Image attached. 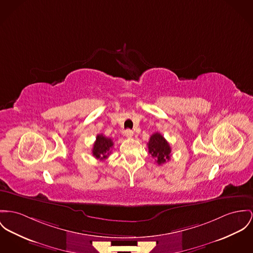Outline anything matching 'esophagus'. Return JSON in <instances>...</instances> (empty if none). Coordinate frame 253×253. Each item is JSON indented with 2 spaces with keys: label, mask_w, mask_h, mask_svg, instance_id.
Listing matches in <instances>:
<instances>
[{
  "label": "esophagus",
  "mask_w": 253,
  "mask_h": 253,
  "mask_svg": "<svg viewBox=\"0 0 253 253\" xmlns=\"http://www.w3.org/2000/svg\"><path fill=\"white\" fill-rule=\"evenodd\" d=\"M124 134H125V136H127V137H132V136H134V132L132 130H130V129L126 130L124 132Z\"/></svg>",
  "instance_id": "34e87169"
}]
</instances>
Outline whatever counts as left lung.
Wrapping results in <instances>:
<instances>
[{
	"label": "left lung",
	"mask_w": 253,
	"mask_h": 253,
	"mask_svg": "<svg viewBox=\"0 0 253 253\" xmlns=\"http://www.w3.org/2000/svg\"><path fill=\"white\" fill-rule=\"evenodd\" d=\"M147 146L149 153L155 159L158 165L165 164L170 159V145L160 133H155L150 136Z\"/></svg>",
	"instance_id": "obj_1"
}]
</instances>
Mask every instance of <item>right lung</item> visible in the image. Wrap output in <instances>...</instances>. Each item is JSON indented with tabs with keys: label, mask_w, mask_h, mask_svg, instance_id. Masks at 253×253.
Returning <instances> with one entry per match:
<instances>
[{
	"label": "right lung",
	"mask_w": 253,
	"mask_h": 253,
	"mask_svg": "<svg viewBox=\"0 0 253 253\" xmlns=\"http://www.w3.org/2000/svg\"><path fill=\"white\" fill-rule=\"evenodd\" d=\"M113 146L114 141L112 138L107 137L102 134L97 135L92 148V155L99 160H105L110 155Z\"/></svg>",
	"instance_id": "right-lung-1"
}]
</instances>
